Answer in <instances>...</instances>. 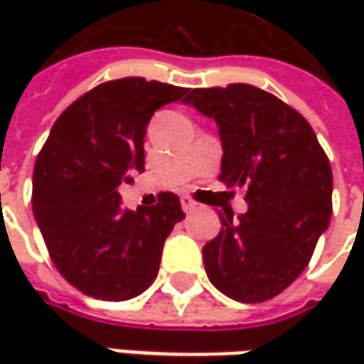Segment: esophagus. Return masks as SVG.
I'll list each match as a JSON object with an SVG mask.
<instances>
[{
  "instance_id": "esophagus-1",
  "label": "esophagus",
  "mask_w": 364,
  "mask_h": 364,
  "mask_svg": "<svg viewBox=\"0 0 364 364\" xmlns=\"http://www.w3.org/2000/svg\"><path fill=\"white\" fill-rule=\"evenodd\" d=\"M181 208L185 213H191V210H196L198 208V204L191 200V198H181Z\"/></svg>"
}]
</instances>
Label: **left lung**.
Wrapping results in <instances>:
<instances>
[{"instance_id": "8db88e82", "label": "left lung", "mask_w": 364, "mask_h": 364, "mask_svg": "<svg viewBox=\"0 0 364 364\" xmlns=\"http://www.w3.org/2000/svg\"><path fill=\"white\" fill-rule=\"evenodd\" d=\"M183 103L219 126V181L249 187V210L238 219L225 213L221 232L202 249L208 280L236 301H267L306 269L328 228L327 154L299 111L249 84L193 88Z\"/></svg>"}]
</instances>
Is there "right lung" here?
<instances>
[{
	"label": "right lung",
	"instance_id": "obj_1",
	"mask_svg": "<svg viewBox=\"0 0 364 364\" xmlns=\"http://www.w3.org/2000/svg\"><path fill=\"white\" fill-rule=\"evenodd\" d=\"M187 88L145 77L95 86L54 122L33 168V215L60 276L95 299L126 301L158 276L162 247L185 219L179 196L122 208L117 187L145 168V128Z\"/></svg>",
	"mask_w": 364,
	"mask_h": 364
}]
</instances>
